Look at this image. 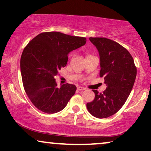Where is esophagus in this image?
I'll list each match as a JSON object with an SVG mask.
<instances>
[{"mask_svg":"<svg viewBox=\"0 0 151 151\" xmlns=\"http://www.w3.org/2000/svg\"><path fill=\"white\" fill-rule=\"evenodd\" d=\"M77 89L79 90V91H84V90H86V88L82 87V86H78Z\"/></svg>","mask_w":151,"mask_h":151,"instance_id":"1","label":"esophagus"}]
</instances>
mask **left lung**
Returning <instances> with one entry per match:
<instances>
[{
	"label": "left lung",
	"mask_w": 151,
	"mask_h": 151,
	"mask_svg": "<svg viewBox=\"0 0 151 151\" xmlns=\"http://www.w3.org/2000/svg\"><path fill=\"white\" fill-rule=\"evenodd\" d=\"M89 40L99 54V75L107 87L103 93L93 90L95 98L86 107L94 117L108 118L127 100L136 80V67L129 52L118 42L105 37H89Z\"/></svg>",
	"instance_id": "left-lung-1"
}]
</instances>
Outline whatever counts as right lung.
I'll list each match as a JSON object with an SVG mask.
<instances>
[{"instance_id":"add662e5","label":"right lung","mask_w":151,"mask_h":151,"mask_svg":"<svg viewBox=\"0 0 151 151\" xmlns=\"http://www.w3.org/2000/svg\"><path fill=\"white\" fill-rule=\"evenodd\" d=\"M85 37L60 32H42L22 52L20 72L24 89L36 108L47 114L60 111L75 93L74 84L58 87L55 77L65 67L68 54L86 44Z\"/></svg>"}]
</instances>
